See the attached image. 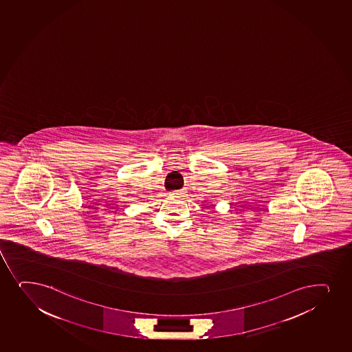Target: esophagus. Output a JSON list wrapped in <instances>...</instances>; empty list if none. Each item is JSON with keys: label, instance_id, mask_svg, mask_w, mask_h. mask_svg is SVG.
<instances>
[{"label": "esophagus", "instance_id": "1", "mask_svg": "<svg viewBox=\"0 0 352 352\" xmlns=\"http://www.w3.org/2000/svg\"><path fill=\"white\" fill-rule=\"evenodd\" d=\"M170 197H179L180 194H182V190H173V192H170Z\"/></svg>", "mask_w": 352, "mask_h": 352}]
</instances>
